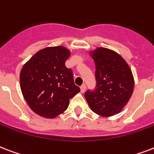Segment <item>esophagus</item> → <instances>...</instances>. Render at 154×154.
Instances as JSON below:
<instances>
[{"mask_svg":"<svg viewBox=\"0 0 154 154\" xmlns=\"http://www.w3.org/2000/svg\"><path fill=\"white\" fill-rule=\"evenodd\" d=\"M85 89H86V86H85V84H83L82 85H81V91H82V93L85 92Z\"/></svg>","mask_w":154,"mask_h":154,"instance_id":"obj_1","label":"esophagus"}]
</instances>
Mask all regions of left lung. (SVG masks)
<instances>
[{"label": "left lung", "mask_w": 154, "mask_h": 154, "mask_svg": "<svg viewBox=\"0 0 154 154\" xmlns=\"http://www.w3.org/2000/svg\"><path fill=\"white\" fill-rule=\"evenodd\" d=\"M95 64L96 86L85 98L90 109L101 116L119 113L133 92L134 78L128 64L116 51L98 48L90 52Z\"/></svg>", "instance_id": "obj_1"}]
</instances>
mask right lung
Returning <instances> with one entry per match:
<instances>
[{"mask_svg":"<svg viewBox=\"0 0 154 154\" xmlns=\"http://www.w3.org/2000/svg\"><path fill=\"white\" fill-rule=\"evenodd\" d=\"M69 56L70 51L63 46L49 47L38 51L23 65L20 87L35 113L56 118L68 108L69 99L80 92L72 70L65 66Z\"/></svg>","mask_w":154,"mask_h":154,"instance_id":"obj_1","label":"right lung"}]
</instances>
